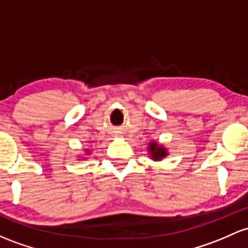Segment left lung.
Returning <instances> with one entry per match:
<instances>
[{
	"label": "left lung",
	"mask_w": 248,
	"mask_h": 248,
	"mask_svg": "<svg viewBox=\"0 0 248 248\" xmlns=\"http://www.w3.org/2000/svg\"><path fill=\"white\" fill-rule=\"evenodd\" d=\"M149 152H151L152 159L153 160H161L162 157H165L167 155L166 148L162 146L157 145V142H151L149 143Z\"/></svg>",
	"instance_id": "8db88e82"
}]
</instances>
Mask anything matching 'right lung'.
Returning a JSON list of instances; mask_svg holds the SVG:
<instances>
[{"instance_id":"add662e5","label":"right lung","mask_w":248,"mask_h":248,"mask_svg":"<svg viewBox=\"0 0 248 248\" xmlns=\"http://www.w3.org/2000/svg\"><path fill=\"white\" fill-rule=\"evenodd\" d=\"M87 153H89V151H87Z\"/></svg>"}]
</instances>
